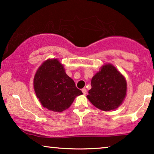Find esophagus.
Returning a JSON list of instances; mask_svg holds the SVG:
<instances>
[{"label":"esophagus","mask_w":154,"mask_h":154,"mask_svg":"<svg viewBox=\"0 0 154 154\" xmlns=\"http://www.w3.org/2000/svg\"><path fill=\"white\" fill-rule=\"evenodd\" d=\"M82 92H83V93L84 94H87V90H86L85 88H83V89H82Z\"/></svg>","instance_id":"1"}]
</instances>
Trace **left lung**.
I'll return each instance as SVG.
<instances>
[{
  "mask_svg": "<svg viewBox=\"0 0 154 154\" xmlns=\"http://www.w3.org/2000/svg\"><path fill=\"white\" fill-rule=\"evenodd\" d=\"M91 86L87 97L94 106L102 111L118 108L125 97L127 83L125 78L110 64L103 66L92 77Z\"/></svg>",
  "mask_w": 154,
  "mask_h": 154,
  "instance_id": "1",
  "label": "left lung"
}]
</instances>
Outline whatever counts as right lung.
Segmentation results:
<instances>
[{
	"instance_id": "obj_1",
	"label": "right lung",
	"mask_w": 154,
	"mask_h": 154,
	"mask_svg": "<svg viewBox=\"0 0 154 154\" xmlns=\"http://www.w3.org/2000/svg\"><path fill=\"white\" fill-rule=\"evenodd\" d=\"M33 84L35 94L43 106L55 112L66 110L75 97L83 94L57 60H48L39 67Z\"/></svg>"
}]
</instances>
